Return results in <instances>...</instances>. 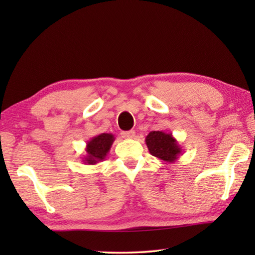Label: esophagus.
I'll list each match as a JSON object with an SVG mask.
<instances>
[{"instance_id":"obj_1","label":"esophagus","mask_w":255,"mask_h":255,"mask_svg":"<svg viewBox=\"0 0 255 255\" xmlns=\"http://www.w3.org/2000/svg\"><path fill=\"white\" fill-rule=\"evenodd\" d=\"M122 135L124 138H127V139H132V138L135 137L136 132L133 130H128V131H123Z\"/></svg>"}]
</instances>
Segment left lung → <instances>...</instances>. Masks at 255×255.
Here are the masks:
<instances>
[{
  "label": "left lung",
  "instance_id": "obj_1",
  "mask_svg": "<svg viewBox=\"0 0 255 255\" xmlns=\"http://www.w3.org/2000/svg\"><path fill=\"white\" fill-rule=\"evenodd\" d=\"M145 143L147 145L149 153L161 159L164 164L174 163L183 153L179 141L171 132L161 130L150 131L145 138Z\"/></svg>",
  "mask_w": 255,
  "mask_h": 255
}]
</instances>
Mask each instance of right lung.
<instances>
[{
	"instance_id": "1",
	"label": "right lung",
	"mask_w": 255,
	"mask_h": 255,
	"mask_svg": "<svg viewBox=\"0 0 255 255\" xmlns=\"http://www.w3.org/2000/svg\"><path fill=\"white\" fill-rule=\"evenodd\" d=\"M115 141V136L112 133L102 132L94 136L86 143L85 155L82 157V162L86 165H94L103 161Z\"/></svg>"
}]
</instances>
